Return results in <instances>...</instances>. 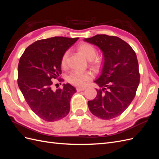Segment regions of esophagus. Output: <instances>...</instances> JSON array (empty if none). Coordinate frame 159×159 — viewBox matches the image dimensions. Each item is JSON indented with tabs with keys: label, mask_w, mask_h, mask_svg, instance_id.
<instances>
[{
	"label": "esophagus",
	"mask_w": 159,
	"mask_h": 159,
	"mask_svg": "<svg viewBox=\"0 0 159 159\" xmlns=\"http://www.w3.org/2000/svg\"><path fill=\"white\" fill-rule=\"evenodd\" d=\"M85 89V88H80V87H79V88H76V90L78 91H84Z\"/></svg>",
	"instance_id": "esophagus-1"
}]
</instances>
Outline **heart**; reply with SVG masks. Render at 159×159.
Segmentation results:
<instances>
[{"label":"heart","instance_id":"obj_1","mask_svg":"<svg viewBox=\"0 0 159 159\" xmlns=\"http://www.w3.org/2000/svg\"><path fill=\"white\" fill-rule=\"evenodd\" d=\"M78 51L82 54L86 59L89 60L90 64L96 70L101 68L102 65V60L100 57H96L97 50L95 48L88 43H83L78 47ZM68 53L65 52L61 57V66L62 68H65L67 64ZM93 75L89 71H72L68 75L67 80L71 84L77 86L85 85L87 81L92 78Z\"/></svg>","mask_w":159,"mask_h":159}]
</instances>
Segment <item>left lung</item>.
Wrapping results in <instances>:
<instances>
[{
    "instance_id": "obj_1",
    "label": "left lung",
    "mask_w": 159,
    "mask_h": 159,
    "mask_svg": "<svg viewBox=\"0 0 159 159\" xmlns=\"http://www.w3.org/2000/svg\"><path fill=\"white\" fill-rule=\"evenodd\" d=\"M85 42L97 46L103 52V65L94 81L100 89L88 102L93 115L109 120L118 117L131 104L140 81L139 64L131 46L117 36L98 34Z\"/></svg>"
}]
</instances>
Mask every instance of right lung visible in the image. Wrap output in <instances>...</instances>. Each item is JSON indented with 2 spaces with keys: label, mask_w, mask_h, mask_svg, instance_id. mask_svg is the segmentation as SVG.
I'll return each mask as SVG.
<instances>
[{
  "label": "right lung",
  "mask_w": 159,
  "mask_h": 159,
  "mask_svg": "<svg viewBox=\"0 0 159 159\" xmlns=\"http://www.w3.org/2000/svg\"><path fill=\"white\" fill-rule=\"evenodd\" d=\"M79 38L55 36L34 42L25 50L18 66V85L32 111L53 122L69 113L76 89L70 84L52 89V80L61 74V59Z\"/></svg>",
  "instance_id": "obj_1"
}]
</instances>
